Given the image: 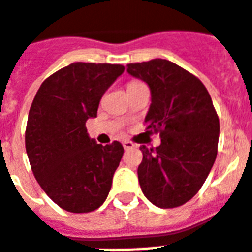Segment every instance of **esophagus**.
I'll return each mask as SVG.
<instances>
[{
  "instance_id": "1",
  "label": "esophagus",
  "mask_w": 252,
  "mask_h": 252,
  "mask_svg": "<svg viewBox=\"0 0 252 252\" xmlns=\"http://www.w3.org/2000/svg\"><path fill=\"white\" fill-rule=\"evenodd\" d=\"M123 147H124V149H133V148H136V144L129 141V140H126V141H123Z\"/></svg>"
}]
</instances>
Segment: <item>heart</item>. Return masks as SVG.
<instances>
[{"label": "heart", "mask_w": 252, "mask_h": 252, "mask_svg": "<svg viewBox=\"0 0 252 252\" xmlns=\"http://www.w3.org/2000/svg\"><path fill=\"white\" fill-rule=\"evenodd\" d=\"M134 83H137V82H132V83L128 84V87H129V86H132V84H134Z\"/></svg>", "instance_id": "obj_1"}]
</instances>
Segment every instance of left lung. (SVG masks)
<instances>
[{
    "mask_svg": "<svg viewBox=\"0 0 252 252\" xmlns=\"http://www.w3.org/2000/svg\"><path fill=\"white\" fill-rule=\"evenodd\" d=\"M128 74L151 88L147 129L161 144L141 145L137 169L144 195L161 209H173L194 197L206 181L218 152L220 119L201 80L166 59L129 63Z\"/></svg>",
    "mask_w": 252,
    "mask_h": 252,
    "instance_id": "8db88e82",
    "label": "left lung"
}]
</instances>
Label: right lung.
I'll list each match as a JSON object with an SVG mask.
<instances>
[{"mask_svg": "<svg viewBox=\"0 0 252 252\" xmlns=\"http://www.w3.org/2000/svg\"><path fill=\"white\" fill-rule=\"evenodd\" d=\"M122 64L71 63L41 84L29 111L26 153L34 177L58 206L90 213L107 199L124 148L96 144L86 128Z\"/></svg>", "mask_w": 252, "mask_h": 252, "instance_id": "1", "label": "right lung"}]
</instances>
